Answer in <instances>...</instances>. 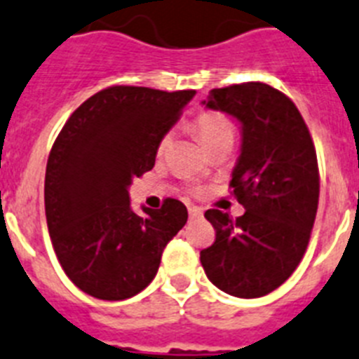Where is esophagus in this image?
<instances>
[{"label":"esophagus","mask_w":359,"mask_h":359,"mask_svg":"<svg viewBox=\"0 0 359 359\" xmlns=\"http://www.w3.org/2000/svg\"><path fill=\"white\" fill-rule=\"evenodd\" d=\"M201 214H203V210L198 209V207H191V209H189V216L191 217H200Z\"/></svg>","instance_id":"esophagus-1"}]
</instances>
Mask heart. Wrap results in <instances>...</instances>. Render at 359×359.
Masks as SVG:
<instances>
[{"mask_svg": "<svg viewBox=\"0 0 359 359\" xmlns=\"http://www.w3.org/2000/svg\"><path fill=\"white\" fill-rule=\"evenodd\" d=\"M194 130L205 149L216 145L219 142H232L234 140V127L229 119L219 112H201L198 118L194 119ZM170 143V134L161 136L156 147V154L163 156L165 150L168 149Z\"/></svg>", "mask_w": 359, "mask_h": 359, "instance_id": "1", "label": "heart"}]
</instances>
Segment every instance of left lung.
Masks as SVG:
<instances>
[{"mask_svg": "<svg viewBox=\"0 0 359 359\" xmlns=\"http://www.w3.org/2000/svg\"><path fill=\"white\" fill-rule=\"evenodd\" d=\"M207 109L241 123L232 194L245 214L210 209L216 241L200 252L205 274L236 298H262L289 280L307 250L320 200L316 149L299 110L259 81L212 88Z\"/></svg>", "mask_w": 359, "mask_h": 359, "instance_id": "obj_1", "label": "left lung"}]
</instances>
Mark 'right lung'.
<instances>
[{
  "instance_id": "1",
  "label": "right lung",
  "mask_w": 359,
  "mask_h": 359,
  "mask_svg": "<svg viewBox=\"0 0 359 359\" xmlns=\"http://www.w3.org/2000/svg\"><path fill=\"white\" fill-rule=\"evenodd\" d=\"M196 90L114 85L72 112L52 145L45 214L52 247L70 281L97 299L119 302L154 280L187 207L130 209L128 185L154 167L156 147Z\"/></svg>"
}]
</instances>
